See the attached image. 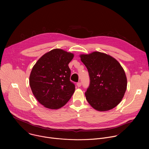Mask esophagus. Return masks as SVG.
Here are the masks:
<instances>
[{
	"label": "esophagus",
	"mask_w": 149,
	"mask_h": 149,
	"mask_svg": "<svg viewBox=\"0 0 149 149\" xmlns=\"http://www.w3.org/2000/svg\"><path fill=\"white\" fill-rule=\"evenodd\" d=\"M77 86H78V87H80L81 86V82H78L77 83Z\"/></svg>",
	"instance_id": "1"
}]
</instances>
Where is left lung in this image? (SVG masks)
I'll return each instance as SVG.
<instances>
[{"label":"left lung","instance_id":"1","mask_svg":"<svg viewBox=\"0 0 149 149\" xmlns=\"http://www.w3.org/2000/svg\"><path fill=\"white\" fill-rule=\"evenodd\" d=\"M88 70L90 85L85 93L92 107L100 111L113 109L120 102L127 88V78L120 63L100 52L81 55Z\"/></svg>","mask_w":149,"mask_h":149}]
</instances>
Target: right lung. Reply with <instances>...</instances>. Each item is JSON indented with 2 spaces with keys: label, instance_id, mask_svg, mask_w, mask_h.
<instances>
[{
  "label": "right lung",
  "instance_id": "1",
  "mask_svg": "<svg viewBox=\"0 0 149 149\" xmlns=\"http://www.w3.org/2000/svg\"><path fill=\"white\" fill-rule=\"evenodd\" d=\"M73 57L72 53L55 49L40 58L33 66L29 85L35 98L44 107L58 109L71 98L75 86L70 81L68 64Z\"/></svg>",
  "mask_w": 149,
  "mask_h": 149
}]
</instances>
